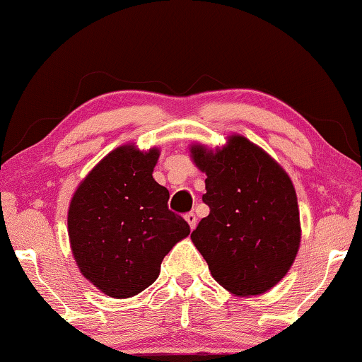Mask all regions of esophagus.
I'll return each mask as SVG.
<instances>
[{
  "mask_svg": "<svg viewBox=\"0 0 362 362\" xmlns=\"http://www.w3.org/2000/svg\"><path fill=\"white\" fill-rule=\"evenodd\" d=\"M185 217H186V222H187V224H189L191 229H194V227H196V222H197L194 212H187V214H186Z\"/></svg>",
  "mask_w": 362,
  "mask_h": 362,
  "instance_id": "34e87169",
  "label": "esophagus"
}]
</instances>
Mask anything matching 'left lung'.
Here are the masks:
<instances>
[{"label": "left lung", "mask_w": 362, "mask_h": 362, "mask_svg": "<svg viewBox=\"0 0 362 362\" xmlns=\"http://www.w3.org/2000/svg\"><path fill=\"white\" fill-rule=\"evenodd\" d=\"M196 166L206 173L209 216L191 239L217 284L240 296L275 286L293 264L301 227L290 176L260 146L230 135L216 151L191 146Z\"/></svg>", "instance_id": "8db88e82"}]
</instances>
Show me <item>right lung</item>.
I'll return each mask as SVG.
<instances>
[{
    "mask_svg": "<svg viewBox=\"0 0 362 362\" xmlns=\"http://www.w3.org/2000/svg\"><path fill=\"white\" fill-rule=\"evenodd\" d=\"M160 150L118 146L88 173L69 206L71 249L82 275L112 298H130L158 279L161 262L189 226L168 209L153 180Z\"/></svg>",
    "mask_w": 362,
    "mask_h": 362,
    "instance_id": "1",
    "label": "right lung"
}]
</instances>
